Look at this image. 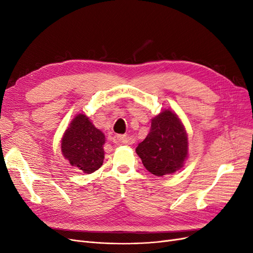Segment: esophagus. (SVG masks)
I'll use <instances>...</instances> for the list:
<instances>
[{
    "label": "esophagus",
    "instance_id": "34e87169",
    "mask_svg": "<svg viewBox=\"0 0 253 253\" xmlns=\"http://www.w3.org/2000/svg\"><path fill=\"white\" fill-rule=\"evenodd\" d=\"M114 142L117 144H122V143H127V137L126 135H116L114 136Z\"/></svg>",
    "mask_w": 253,
    "mask_h": 253
}]
</instances>
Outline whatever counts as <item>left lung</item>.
Instances as JSON below:
<instances>
[{
    "mask_svg": "<svg viewBox=\"0 0 253 253\" xmlns=\"http://www.w3.org/2000/svg\"><path fill=\"white\" fill-rule=\"evenodd\" d=\"M136 153L145 169L156 176L180 169L188 155V136L177 115L166 110L153 118L150 132Z\"/></svg>",
    "mask_w": 253,
    "mask_h": 253,
    "instance_id": "8db88e82",
    "label": "left lung"
}]
</instances>
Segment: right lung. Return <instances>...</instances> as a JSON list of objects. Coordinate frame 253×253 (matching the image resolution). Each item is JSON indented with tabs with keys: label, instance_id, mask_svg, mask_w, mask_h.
<instances>
[{
	"label": "right lung",
	"instance_id": "obj_1",
	"mask_svg": "<svg viewBox=\"0 0 253 253\" xmlns=\"http://www.w3.org/2000/svg\"><path fill=\"white\" fill-rule=\"evenodd\" d=\"M104 134L83 114L72 121L61 141L64 157L72 166L90 174L102 166L104 159Z\"/></svg>",
	"mask_w": 253,
	"mask_h": 253
}]
</instances>
